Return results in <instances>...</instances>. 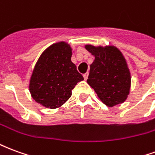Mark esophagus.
Wrapping results in <instances>:
<instances>
[{
    "instance_id": "1",
    "label": "esophagus",
    "mask_w": 155,
    "mask_h": 155,
    "mask_svg": "<svg viewBox=\"0 0 155 155\" xmlns=\"http://www.w3.org/2000/svg\"><path fill=\"white\" fill-rule=\"evenodd\" d=\"M88 75H89V73H88V72H86V73H84V74H83V76H84V80H85V81L87 80Z\"/></svg>"
}]
</instances>
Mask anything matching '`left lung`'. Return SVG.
<instances>
[{
	"mask_svg": "<svg viewBox=\"0 0 155 155\" xmlns=\"http://www.w3.org/2000/svg\"><path fill=\"white\" fill-rule=\"evenodd\" d=\"M85 49L95 58L91 64L88 84L109 107L124 102L130 94L131 76L123 54L112 45H86Z\"/></svg>",
	"mask_w": 155,
	"mask_h": 155,
	"instance_id": "1",
	"label": "left lung"
}]
</instances>
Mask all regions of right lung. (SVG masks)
Wrapping results in <instances>:
<instances>
[{"instance_id": "add662e5", "label": "right lung", "mask_w": 155, "mask_h": 155, "mask_svg": "<svg viewBox=\"0 0 155 155\" xmlns=\"http://www.w3.org/2000/svg\"><path fill=\"white\" fill-rule=\"evenodd\" d=\"M71 55V45L63 41L51 45L41 54L29 84L35 102L56 109L71 98L74 86L84 80L72 63Z\"/></svg>"}]
</instances>
